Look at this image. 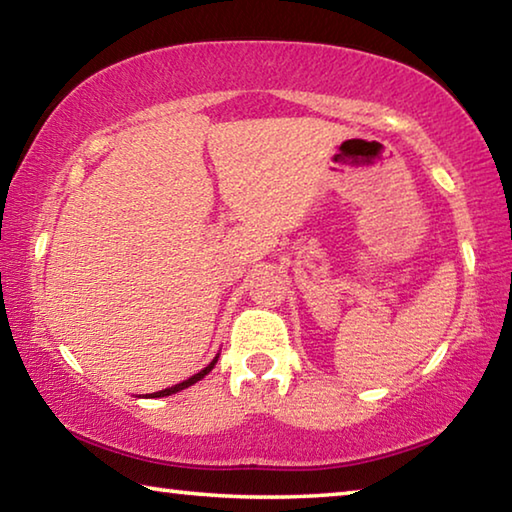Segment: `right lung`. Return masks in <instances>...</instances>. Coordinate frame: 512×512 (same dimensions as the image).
<instances>
[{
	"instance_id": "add662e5",
	"label": "right lung",
	"mask_w": 512,
	"mask_h": 512,
	"mask_svg": "<svg viewBox=\"0 0 512 512\" xmlns=\"http://www.w3.org/2000/svg\"><path fill=\"white\" fill-rule=\"evenodd\" d=\"M216 361H219V357H214L212 361H210V366H205L201 372H196V375H192L189 379H185V381H180V384H176V386H171V388H164V391H158V393H151L149 397H167V395H173V393H178V391H183V388H189L192 384H196V381H201L207 372H210L214 366H216Z\"/></svg>"
}]
</instances>
